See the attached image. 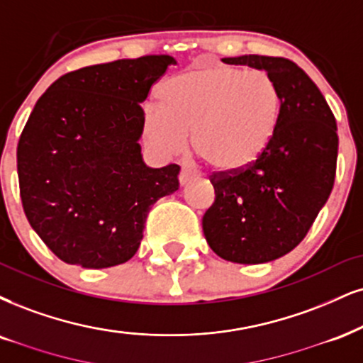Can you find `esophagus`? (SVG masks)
Segmentation results:
<instances>
[{"label":"esophagus","mask_w":363,"mask_h":363,"mask_svg":"<svg viewBox=\"0 0 363 363\" xmlns=\"http://www.w3.org/2000/svg\"><path fill=\"white\" fill-rule=\"evenodd\" d=\"M191 178H195V173L191 172L190 168H182V172H180V177H178V180H180V185L183 186V185H186V183H189Z\"/></svg>","instance_id":"34e87169"}]
</instances>
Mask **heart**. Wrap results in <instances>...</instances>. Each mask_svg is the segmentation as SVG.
Masks as SVG:
<instances>
[{"label": "heart", "instance_id": "obj_1", "mask_svg": "<svg viewBox=\"0 0 363 363\" xmlns=\"http://www.w3.org/2000/svg\"><path fill=\"white\" fill-rule=\"evenodd\" d=\"M160 106H147L143 129L163 155L182 151L191 133L195 153L217 172L256 163L274 136L281 92L266 70L234 65L195 67L168 79Z\"/></svg>", "mask_w": 363, "mask_h": 363}]
</instances>
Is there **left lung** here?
I'll return each instance as SVG.
<instances>
[{
    "label": "left lung",
    "mask_w": 363,
    "mask_h": 363,
    "mask_svg": "<svg viewBox=\"0 0 363 363\" xmlns=\"http://www.w3.org/2000/svg\"><path fill=\"white\" fill-rule=\"evenodd\" d=\"M222 62L271 74L281 92V116L256 163L210 177L216 202L202 218L203 234L225 261L269 262L305 239L332 194L337 123L316 84L288 58L240 55Z\"/></svg>",
    "instance_id": "obj_1"
}]
</instances>
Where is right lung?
Returning <instances> with one entry per match:
<instances>
[{"label":"right lung","instance_id":"right-lung-1","mask_svg":"<svg viewBox=\"0 0 363 363\" xmlns=\"http://www.w3.org/2000/svg\"><path fill=\"white\" fill-rule=\"evenodd\" d=\"M169 55L123 58L57 79L18 141L20 196L31 229L67 264L102 269L136 254L147 212L178 190V164L143 161L141 102Z\"/></svg>","mask_w":363,"mask_h":363}]
</instances>
